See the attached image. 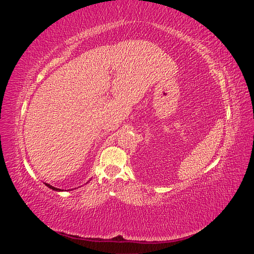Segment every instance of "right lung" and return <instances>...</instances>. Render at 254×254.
Wrapping results in <instances>:
<instances>
[{
  "label": "right lung",
  "instance_id": "obj_1",
  "mask_svg": "<svg viewBox=\"0 0 254 254\" xmlns=\"http://www.w3.org/2000/svg\"><path fill=\"white\" fill-rule=\"evenodd\" d=\"M47 187H49V188H50V189H52V190H60L59 189H57V188H54V187L50 186V184H48V183H47Z\"/></svg>",
  "mask_w": 254,
  "mask_h": 254
}]
</instances>
